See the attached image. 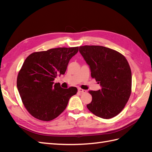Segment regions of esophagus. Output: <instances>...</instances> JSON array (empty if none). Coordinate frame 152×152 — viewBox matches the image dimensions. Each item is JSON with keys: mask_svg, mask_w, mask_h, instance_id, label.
Returning a JSON list of instances; mask_svg holds the SVG:
<instances>
[{"mask_svg": "<svg viewBox=\"0 0 152 152\" xmlns=\"http://www.w3.org/2000/svg\"><path fill=\"white\" fill-rule=\"evenodd\" d=\"M78 92L80 93H86V90L82 89L81 88H78Z\"/></svg>", "mask_w": 152, "mask_h": 152, "instance_id": "esophagus-1", "label": "esophagus"}]
</instances>
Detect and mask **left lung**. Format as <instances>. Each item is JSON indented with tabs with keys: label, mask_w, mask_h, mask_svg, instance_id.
Wrapping results in <instances>:
<instances>
[{
	"label": "left lung",
	"mask_w": 152,
	"mask_h": 152,
	"mask_svg": "<svg viewBox=\"0 0 152 152\" xmlns=\"http://www.w3.org/2000/svg\"><path fill=\"white\" fill-rule=\"evenodd\" d=\"M79 52L89 66L92 78L102 89L89 91L92 102L87 104L91 112L102 118L117 115L125 107L131 94L132 74L124 56L100 45H84Z\"/></svg>",
	"instance_id": "obj_1"
}]
</instances>
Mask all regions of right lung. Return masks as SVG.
Wrapping results in <instances>:
<instances>
[{"label":"right lung","instance_id":"obj_1","mask_svg":"<svg viewBox=\"0 0 152 152\" xmlns=\"http://www.w3.org/2000/svg\"><path fill=\"white\" fill-rule=\"evenodd\" d=\"M78 50L79 47L54 48L33 53L26 58L18 73L17 87L25 107L34 117L53 120L77 94V87L63 89L54 80L65 74L70 59Z\"/></svg>","mask_w":152,"mask_h":152}]
</instances>
